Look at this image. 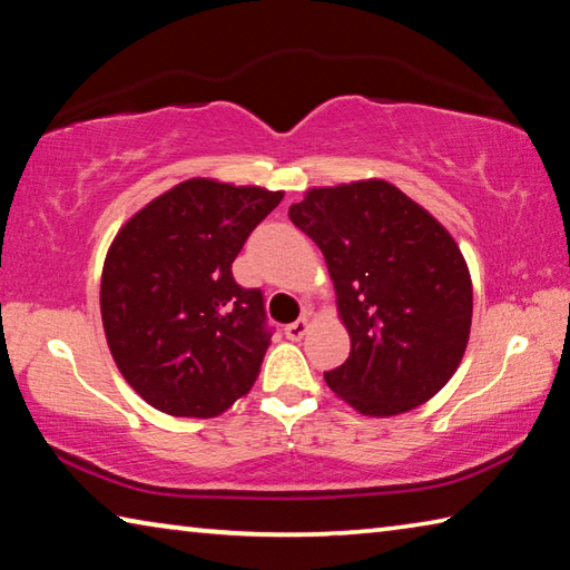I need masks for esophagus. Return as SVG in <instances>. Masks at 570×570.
<instances>
[{"label": "esophagus", "mask_w": 570, "mask_h": 570, "mask_svg": "<svg viewBox=\"0 0 570 570\" xmlns=\"http://www.w3.org/2000/svg\"><path fill=\"white\" fill-rule=\"evenodd\" d=\"M308 332V316H298L296 322H292V324H286L284 326V334L288 336V340H302V336Z\"/></svg>", "instance_id": "esophagus-1"}]
</instances>
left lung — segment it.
Here are the masks:
<instances>
[{"mask_svg":"<svg viewBox=\"0 0 570 570\" xmlns=\"http://www.w3.org/2000/svg\"><path fill=\"white\" fill-rule=\"evenodd\" d=\"M322 248L352 352L324 372L370 417H392L445 387L465 354L472 282L445 226L387 180L306 190L288 208Z\"/></svg>","mask_w":570,"mask_h":570,"instance_id":"obj_1","label":"left lung"}]
</instances>
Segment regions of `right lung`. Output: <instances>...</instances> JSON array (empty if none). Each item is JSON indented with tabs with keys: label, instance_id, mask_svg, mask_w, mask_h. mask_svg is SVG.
<instances>
[{
	"label": "right lung",
	"instance_id": "add662e5",
	"mask_svg": "<svg viewBox=\"0 0 570 570\" xmlns=\"http://www.w3.org/2000/svg\"><path fill=\"white\" fill-rule=\"evenodd\" d=\"M282 190L178 183L125 224L105 256L100 312L130 387L173 417H216L254 387L272 342L264 294L230 264Z\"/></svg>",
	"mask_w": 570,
	"mask_h": 570
}]
</instances>
